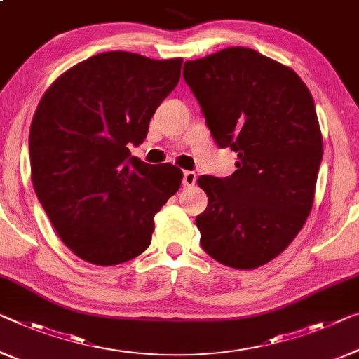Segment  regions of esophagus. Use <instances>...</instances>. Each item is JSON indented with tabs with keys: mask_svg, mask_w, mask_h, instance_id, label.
<instances>
[{
	"mask_svg": "<svg viewBox=\"0 0 359 359\" xmlns=\"http://www.w3.org/2000/svg\"><path fill=\"white\" fill-rule=\"evenodd\" d=\"M195 182H196V174L191 172V170H185L182 184H184L185 187H191V185H195Z\"/></svg>",
	"mask_w": 359,
	"mask_h": 359,
	"instance_id": "esophagus-1",
	"label": "esophagus"
}]
</instances>
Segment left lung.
I'll use <instances>...</instances> for the list:
<instances>
[{"mask_svg":"<svg viewBox=\"0 0 359 359\" xmlns=\"http://www.w3.org/2000/svg\"><path fill=\"white\" fill-rule=\"evenodd\" d=\"M184 79L217 145L237 153L232 175L196 180L208 195L200 243L217 263L256 269L311 212L323 159L313 96L293 69L243 46L185 61Z\"/></svg>","mask_w":359,"mask_h":359,"instance_id":"8db88e82","label":"left lung"}]
</instances>
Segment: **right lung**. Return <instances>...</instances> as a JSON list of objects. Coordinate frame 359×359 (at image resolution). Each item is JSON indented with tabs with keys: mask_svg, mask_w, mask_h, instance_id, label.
I'll return each mask as SVG.
<instances>
[{
	"mask_svg": "<svg viewBox=\"0 0 359 359\" xmlns=\"http://www.w3.org/2000/svg\"><path fill=\"white\" fill-rule=\"evenodd\" d=\"M184 60L101 53L53 82L32 119V184L62 243L80 259L114 266L142 255L154 216L180 189L177 165L147 164L128 145L147 138Z\"/></svg>",
	"mask_w": 359,
	"mask_h": 359,
	"instance_id": "obj_1",
	"label": "right lung"
}]
</instances>
